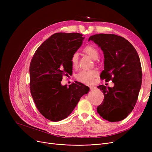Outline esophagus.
Masks as SVG:
<instances>
[{
    "label": "esophagus",
    "instance_id": "1",
    "mask_svg": "<svg viewBox=\"0 0 152 152\" xmlns=\"http://www.w3.org/2000/svg\"><path fill=\"white\" fill-rule=\"evenodd\" d=\"M89 88H90V89L91 90H94V89H96V87H95V86H90L89 87Z\"/></svg>",
    "mask_w": 152,
    "mask_h": 152
}]
</instances>
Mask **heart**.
<instances>
[{"instance_id":"obj_1","label":"heart","mask_w":152,"mask_h":152,"mask_svg":"<svg viewBox=\"0 0 152 152\" xmlns=\"http://www.w3.org/2000/svg\"><path fill=\"white\" fill-rule=\"evenodd\" d=\"M84 52L88 55L89 57L96 60L99 57V52L96 48L92 45H87L84 49ZM71 66L76 68L78 64V54L75 53L71 58ZM98 75V71L95 69L81 70L76 75V78L77 81L86 84H92L95 80V78Z\"/></svg>"}]
</instances>
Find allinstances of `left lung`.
I'll use <instances>...</instances> for the list:
<instances>
[{"label":"left lung","mask_w":152,"mask_h":152,"mask_svg":"<svg viewBox=\"0 0 152 152\" xmlns=\"http://www.w3.org/2000/svg\"><path fill=\"white\" fill-rule=\"evenodd\" d=\"M89 41L97 44L104 54L102 80L111 81L113 87H97L104 99L97 107V112L110 122L121 121L128 116L137 102L142 84V67L138 53L125 38L112 34L91 36Z\"/></svg>","instance_id":"left-lung-1"}]
</instances>
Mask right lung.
Masks as SVG:
<instances>
[{"label": "right lung", "mask_w": 152, "mask_h": 152, "mask_svg": "<svg viewBox=\"0 0 152 152\" xmlns=\"http://www.w3.org/2000/svg\"><path fill=\"white\" fill-rule=\"evenodd\" d=\"M84 37L77 33H58L45 41L35 52L30 66V91L40 113L52 121L67 118L89 87L76 81L62 86L63 75L72 73L71 58Z\"/></svg>", "instance_id": "1"}]
</instances>
